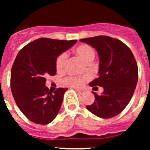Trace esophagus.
I'll list each match as a JSON object with an SVG mask.
<instances>
[{"label":"esophagus","instance_id":"34e87169","mask_svg":"<svg viewBox=\"0 0 150 150\" xmlns=\"http://www.w3.org/2000/svg\"><path fill=\"white\" fill-rule=\"evenodd\" d=\"M76 91H77L78 94H79V95H84V94H85V91H83V90H79V89H77V90H76Z\"/></svg>","mask_w":150,"mask_h":150}]
</instances>
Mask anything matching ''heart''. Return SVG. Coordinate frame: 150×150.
I'll return each instance as SVG.
<instances>
[{
	"label": "heart",
	"mask_w": 150,
	"mask_h": 150,
	"mask_svg": "<svg viewBox=\"0 0 150 150\" xmlns=\"http://www.w3.org/2000/svg\"><path fill=\"white\" fill-rule=\"evenodd\" d=\"M74 53L83 59L85 62L89 63L95 58V52L93 48L87 44H82L78 46L74 49ZM67 60V54L65 52L61 53L55 59V68L58 72H61L64 70ZM88 79V75H84L83 76H69L64 78V83H66L70 86L79 88L83 86V83Z\"/></svg>",
	"instance_id": "b5f03b06"
}]
</instances>
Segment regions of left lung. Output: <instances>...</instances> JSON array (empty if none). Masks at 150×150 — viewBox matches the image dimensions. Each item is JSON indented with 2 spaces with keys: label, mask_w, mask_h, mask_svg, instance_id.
<instances>
[{
  "label": "left lung",
  "mask_w": 150,
  "mask_h": 150,
  "mask_svg": "<svg viewBox=\"0 0 150 150\" xmlns=\"http://www.w3.org/2000/svg\"><path fill=\"white\" fill-rule=\"evenodd\" d=\"M98 53L99 76L89 83L94 90L104 88L100 95L95 92V101L86 106L88 110L103 119L114 117L126 107L134 92L138 68L132 52L120 40L97 36L80 40ZM96 91V90H95Z\"/></svg>",
  "instance_id": "left-lung-1"
}]
</instances>
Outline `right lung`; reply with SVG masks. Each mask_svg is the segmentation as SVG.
<instances>
[{
	"label": "right lung",
	"mask_w": 150,
	"mask_h": 150,
	"mask_svg": "<svg viewBox=\"0 0 150 150\" xmlns=\"http://www.w3.org/2000/svg\"><path fill=\"white\" fill-rule=\"evenodd\" d=\"M76 41L42 38L18 52L11 69L10 86L17 106L30 121L47 125L59 113L67 88L52 92L45 86L46 76L56 74V58Z\"/></svg>",
	"instance_id": "obj_1"
}]
</instances>
